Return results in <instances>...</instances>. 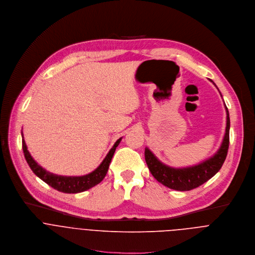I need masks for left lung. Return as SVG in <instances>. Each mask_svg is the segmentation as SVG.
Segmentation results:
<instances>
[{"instance_id":"left-lung-1","label":"left lung","mask_w":255,"mask_h":255,"mask_svg":"<svg viewBox=\"0 0 255 255\" xmlns=\"http://www.w3.org/2000/svg\"><path fill=\"white\" fill-rule=\"evenodd\" d=\"M227 112V123L226 131L223 138V142L216 154L209 160L203 162L197 166L175 169L168 167L161 163L152 152L145 147L144 159L148 170L151 175L157 179L158 182L164 186L177 190V191H190L207 182L211 179L219 170L221 169L229 147V128H230V119L229 113Z\"/></svg>"}]
</instances>
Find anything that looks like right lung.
Instances as JSON below:
<instances>
[{
	"mask_svg": "<svg viewBox=\"0 0 255 255\" xmlns=\"http://www.w3.org/2000/svg\"><path fill=\"white\" fill-rule=\"evenodd\" d=\"M23 135V134H22ZM122 138L118 139L113 148L110 150L108 156L104 160V162L100 164V166L93 171L92 173L81 176V177H64V176H57L54 174H51L44 170L42 167H40L31 157L30 152L27 149V145L25 143V140L22 139V147L24 151L25 159L33 171V173L38 176L42 181H44L46 184H48L50 187L54 188L57 191L68 193V194H74V193H80L83 191H86L95 185L99 184L106 177L111 161L113 159V156L116 151L117 146L120 144Z\"/></svg>",
	"mask_w": 255,
	"mask_h": 255,
	"instance_id": "add662e5",
	"label": "right lung"
}]
</instances>
